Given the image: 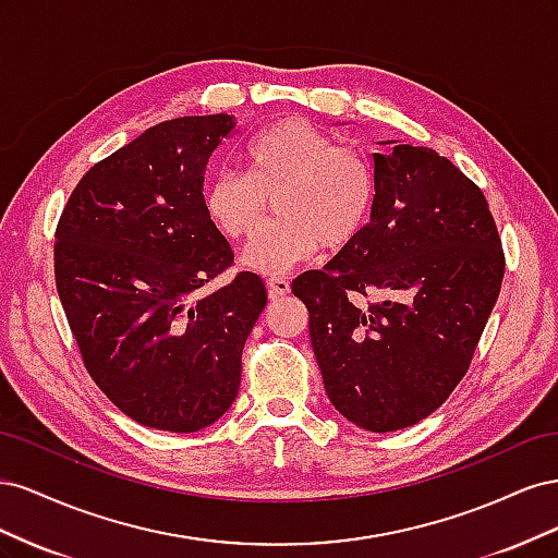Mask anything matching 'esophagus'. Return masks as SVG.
I'll return each instance as SVG.
<instances>
[{
    "label": "esophagus",
    "mask_w": 558,
    "mask_h": 558,
    "mask_svg": "<svg viewBox=\"0 0 558 558\" xmlns=\"http://www.w3.org/2000/svg\"><path fill=\"white\" fill-rule=\"evenodd\" d=\"M267 289H269V295H272V298H283V295L291 293V281L286 277L272 275L267 279Z\"/></svg>",
    "instance_id": "obj_1"
}]
</instances>
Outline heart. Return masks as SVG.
<instances>
[{"label":"heart","instance_id":"heart-1","mask_svg":"<svg viewBox=\"0 0 558 558\" xmlns=\"http://www.w3.org/2000/svg\"><path fill=\"white\" fill-rule=\"evenodd\" d=\"M242 158L244 174H211L202 205L209 223L240 244L260 232L272 197L279 218L246 253V267L279 272L320 246L337 251L359 238L375 199L373 167L359 148L289 118L248 140Z\"/></svg>","mask_w":558,"mask_h":558}]
</instances>
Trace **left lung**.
Masks as SVG:
<instances>
[{"instance_id": "obj_1", "label": "left lung", "mask_w": 558, "mask_h": 558, "mask_svg": "<svg viewBox=\"0 0 558 558\" xmlns=\"http://www.w3.org/2000/svg\"><path fill=\"white\" fill-rule=\"evenodd\" d=\"M375 158L369 221L324 269L293 281L335 410L373 433L418 424L475 356L505 275L488 202L426 146ZM379 290L381 301H369ZM363 294L368 302L352 300Z\"/></svg>"}]
</instances>
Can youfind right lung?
Instances as JSON below:
<instances>
[{"instance_id": "right-lung-1", "label": "right lung", "mask_w": 558, "mask_h": 558, "mask_svg": "<svg viewBox=\"0 0 558 558\" xmlns=\"http://www.w3.org/2000/svg\"><path fill=\"white\" fill-rule=\"evenodd\" d=\"M234 116L148 128L83 174L56 228V286L93 381L142 426L195 433L238 398L242 351L267 305L202 205Z\"/></svg>"}]
</instances>
